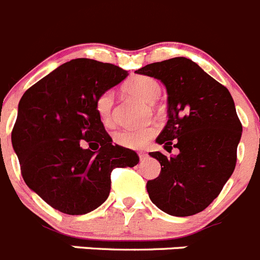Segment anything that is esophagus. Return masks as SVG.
<instances>
[{
    "instance_id": "obj_1",
    "label": "esophagus",
    "mask_w": 260,
    "mask_h": 260,
    "mask_svg": "<svg viewBox=\"0 0 260 260\" xmlns=\"http://www.w3.org/2000/svg\"><path fill=\"white\" fill-rule=\"evenodd\" d=\"M138 156H140V159H141V160H144V159H145V157H146V156H147V154H146V152L141 151V152H138Z\"/></svg>"
}]
</instances>
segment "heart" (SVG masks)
Returning <instances> with one entry per match:
<instances>
[{
	"instance_id": "b5f03b06",
	"label": "heart",
	"mask_w": 260,
	"mask_h": 260,
	"mask_svg": "<svg viewBox=\"0 0 260 260\" xmlns=\"http://www.w3.org/2000/svg\"><path fill=\"white\" fill-rule=\"evenodd\" d=\"M124 91L140 100L152 103L159 96L160 86L151 77L136 75L125 82ZM113 103L114 96L111 91H105L99 94L94 103L97 114L105 125H110L113 123ZM156 132L157 127L155 124L144 125L140 128H127L118 131L114 135V141L127 149H142L156 135Z\"/></svg>"
}]
</instances>
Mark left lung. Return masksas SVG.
Here are the masks:
<instances>
[{
  "label": "left lung",
  "instance_id": "1",
  "mask_svg": "<svg viewBox=\"0 0 260 260\" xmlns=\"http://www.w3.org/2000/svg\"><path fill=\"white\" fill-rule=\"evenodd\" d=\"M136 73L166 86L169 119L156 142L167 151L179 150L171 157L150 152L161 166L159 177L146 183L150 199L174 217L203 212L236 167L242 124L231 93L186 57L152 62Z\"/></svg>",
  "mask_w": 260,
  "mask_h": 260
}]
</instances>
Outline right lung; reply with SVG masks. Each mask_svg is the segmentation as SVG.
Masks as SVG:
<instances>
[{
	"label": "right lung",
	"mask_w": 260,
	"mask_h": 260,
	"mask_svg": "<svg viewBox=\"0 0 260 260\" xmlns=\"http://www.w3.org/2000/svg\"><path fill=\"white\" fill-rule=\"evenodd\" d=\"M127 74L108 62L74 59L21 97L11 142L24 182L53 209L92 212L108 199L113 169L140 161L135 151L113 145L94 106Z\"/></svg>",
	"instance_id": "obj_1"
}]
</instances>
